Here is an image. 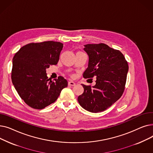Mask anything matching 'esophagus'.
I'll return each mask as SVG.
<instances>
[{
    "label": "esophagus",
    "instance_id": "obj_1",
    "mask_svg": "<svg viewBox=\"0 0 153 153\" xmlns=\"http://www.w3.org/2000/svg\"><path fill=\"white\" fill-rule=\"evenodd\" d=\"M68 85H71V86H74L76 85V83L74 82L73 81H69V82H68Z\"/></svg>",
    "mask_w": 153,
    "mask_h": 153
}]
</instances>
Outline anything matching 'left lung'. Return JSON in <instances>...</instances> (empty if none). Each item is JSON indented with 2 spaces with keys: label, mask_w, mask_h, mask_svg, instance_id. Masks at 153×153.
<instances>
[{
  "label": "left lung",
  "mask_w": 153,
  "mask_h": 153,
  "mask_svg": "<svg viewBox=\"0 0 153 153\" xmlns=\"http://www.w3.org/2000/svg\"><path fill=\"white\" fill-rule=\"evenodd\" d=\"M89 65L85 79L96 77L95 85H85L77 100L83 108L98 113L105 110L122 95L125 88L128 64L123 54L104 43L85 45Z\"/></svg>",
  "instance_id": "obj_1"
}]
</instances>
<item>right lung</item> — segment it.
Listing matches in <instances>:
<instances>
[{
    "mask_svg": "<svg viewBox=\"0 0 153 153\" xmlns=\"http://www.w3.org/2000/svg\"><path fill=\"white\" fill-rule=\"evenodd\" d=\"M63 44L48 41L31 43L22 47L13 58L11 78L20 97L27 105L41 110L54 103L68 87L62 76L50 81L46 69L56 65Z\"/></svg>",
    "mask_w": 153,
    "mask_h": 153,
    "instance_id": "1",
    "label": "right lung"
}]
</instances>
